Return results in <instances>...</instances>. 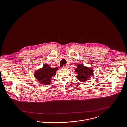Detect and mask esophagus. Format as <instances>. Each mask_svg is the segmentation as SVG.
I'll return each mask as SVG.
<instances>
[{
    "mask_svg": "<svg viewBox=\"0 0 127 127\" xmlns=\"http://www.w3.org/2000/svg\"><path fill=\"white\" fill-rule=\"evenodd\" d=\"M68 68H69V66H63V67H62V68L65 69H68Z\"/></svg>",
    "mask_w": 127,
    "mask_h": 127,
    "instance_id": "34e87169",
    "label": "esophagus"
}]
</instances>
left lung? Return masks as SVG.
<instances>
[{
	"label": "left lung",
	"mask_w": 127,
	"mask_h": 127,
	"mask_svg": "<svg viewBox=\"0 0 127 127\" xmlns=\"http://www.w3.org/2000/svg\"><path fill=\"white\" fill-rule=\"evenodd\" d=\"M75 72L77 74L76 77L81 82H85L89 80L92 75L93 74L94 70L82 64H78L77 68L75 69Z\"/></svg>",
	"instance_id": "obj_1"
}]
</instances>
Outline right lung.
<instances>
[{"label": "right lung", "mask_w": 127, "mask_h": 127, "mask_svg": "<svg viewBox=\"0 0 127 127\" xmlns=\"http://www.w3.org/2000/svg\"><path fill=\"white\" fill-rule=\"evenodd\" d=\"M58 70L57 67L52 68L48 64H44L42 68L34 72V76L40 84L48 85L51 83L52 77L55 76Z\"/></svg>", "instance_id": "right-lung-1"}]
</instances>
